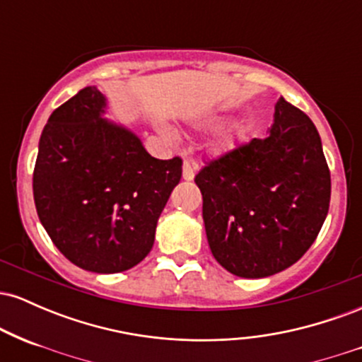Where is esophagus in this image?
I'll use <instances>...</instances> for the list:
<instances>
[{
    "label": "esophagus",
    "mask_w": 362,
    "mask_h": 362,
    "mask_svg": "<svg viewBox=\"0 0 362 362\" xmlns=\"http://www.w3.org/2000/svg\"><path fill=\"white\" fill-rule=\"evenodd\" d=\"M195 172H197V165L190 163V161H184V165H182V177H184V180H194Z\"/></svg>",
    "instance_id": "obj_1"
}]
</instances>
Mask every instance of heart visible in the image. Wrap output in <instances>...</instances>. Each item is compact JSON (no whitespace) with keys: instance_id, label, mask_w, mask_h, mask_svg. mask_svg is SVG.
<instances>
[{"instance_id":"obj_1","label":"heart","mask_w":362,"mask_h":362,"mask_svg":"<svg viewBox=\"0 0 362 362\" xmlns=\"http://www.w3.org/2000/svg\"><path fill=\"white\" fill-rule=\"evenodd\" d=\"M201 126L202 127H213V126H216V120H204ZM231 146H233V141H231V138H221L218 143L214 144V149L218 153H224V151H228V149H231Z\"/></svg>"}]
</instances>
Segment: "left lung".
Returning a JSON list of instances; mask_svg holds the SVG:
<instances>
[{"mask_svg":"<svg viewBox=\"0 0 362 362\" xmlns=\"http://www.w3.org/2000/svg\"><path fill=\"white\" fill-rule=\"evenodd\" d=\"M195 184L214 259L245 279L274 276L300 260L330 204L317 127L282 97L267 136L207 163Z\"/></svg>","mask_w":362,"mask_h":362,"instance_id":"left-lung-1","label":"left lung"}]
</instances>
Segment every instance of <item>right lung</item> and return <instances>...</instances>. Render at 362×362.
Listing matches in <instances>:
<instances>
[{"mask_svg": "<svg viewBox=\"0 0 362 362\" xmlns=\"http://www.w3.org/2000/svg\"><path fill=\"white\" fill-rule=\"evenodd\" d=\"M107 97L86 86L56 109L39 141L34 201L69 262L115 274L155 243L158 218L182 177V160H158L136 132L105 117Z\"/></svg>", "mask_w": 362, "mask_h": 362, "instance_id": "add662e5", "label": "right lung"}]
</instances>
